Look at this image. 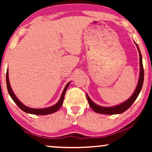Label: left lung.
<instances>
[{
    "instance_id": "8db88e82",
    "label": "left lung",
    "mask_w": 152,
    "mask_h": 152,
    "mask_svg": "<svg viewBox=\"0 0 152 152\" xmlns=\"http://www.w3.org/2000/svg\"><path fill=\"white\" fill-rule=\"evenodd\" d=\"M137 48H138V53H139V57H140V75H139V79L138 84H137L136 88L135 89L134 93H133L132 96L129 98L127 100H126L124 102H122L120 104L113 106V107H102V106H99L97 104H95L94 102H93L90 97H89L88 95L86 93V97L87 99H88V104L90 105L93 111L96 113H101V114H106V115H114V114H120L126 111L133 104V103L134 102L137 97H138L139 93L141 91L142 89V84H143V81H144V69H143V66H142V55H141L140 49L137 43L135 42Z\"/></svg>"
}]
</instances>
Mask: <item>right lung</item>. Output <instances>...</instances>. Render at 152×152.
<instances>
[{"instance_id":"add662e5","label":"right lung","mask_w":152,"mask_h":152,"mask_svg":"<svg viewBox=\"0 0 152 152\" xmlns=\"http://www.w3.org/2000/svg\"><path fill=\"white\" fill-rule=\"evenodd\" d=\"M6 83H7V88L8 93L10 95V97H12V99H13V101L15 102L18 107L22 110L23 111L26 112L27 113H30V114H34V115H48V114H51L53 113H55L56 111H57L61 107L63 104V102L64 99V96H65V93L66 92L68 86L70 85V82H68L67 84L66 85L65 88H64L63 92L61 93V97H60L59 101L57 102L55 104H54L51 107H46V108H43V109H33V108H30L27 106L24 105L19 99L17 98V97L16 96L14 93L12 91V87L10 86V80H9V72H8V69L7 70V74H6Z\"/></svg>"}]
</instances>
